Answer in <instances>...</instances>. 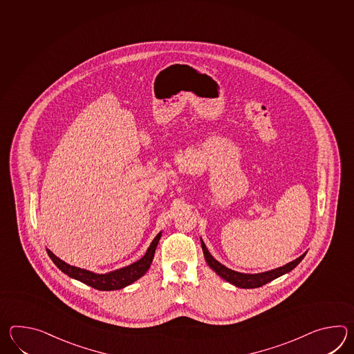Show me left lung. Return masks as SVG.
I'll return each mask as SVG.
<instances>
[{
    "instance_id": "1",
    "label": "left lung",
    "mask_w": 354,
    "mask_h": 354,
    "mask_svg": "<svg viewBox=\"0 0 354 354\" xmlns=\"http://www.w3.org/2000/svg\"><path fill=\"white\" fill-rule=\"evenodd\" d=\"M201 244H202V250H203L205 261H207V264L209 266V268L216 272V274L220 275L221 278L225 279L226 282L231 283V284H234V286L239 287V288H246V290L248 288H258V287H261V286H264L267 283L272 282L273 279H277L281 275L290 273L292 269H295V268L299 266L301 260L305 258L307 252H304L297 259L287 263L283 267L275 268V269L268 270V272H263V273L250 274V273H240V272H236V270H232L230 268L225 267L223 264H221L218 260L213 258L211 252H208V249H207V246H205L202 239H201Z\"/></svg>"
}]
</instances>
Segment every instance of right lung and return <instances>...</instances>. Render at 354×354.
<instances>
[{"label":"right lung","mask_w":354,"mask_h":354,"mask_svg":"<svg viewBox=\"0 0 354 354\" xmlns=\"http://www.w3.org/2000/svg\"><path fill=\"white\" fill-rule=\"evenodd\" d=\"M161 234L162 232H158L156 237L152 240L147 252L142 257L141 259L134 261L127 267L119 268V269L111 270L108 273H95L91 270L73 267V266H70L66 261L59 259L58 257H55V254L49 249H47V252L49 258L55 263L57 268L59 270H62L64 274L68 275L70 278L85 283L87 286L93 287L95 290H99V291H115V290H122L127 286L132 284L147 273L149 268L151 267V263L153 260V255L156 252L158 241L161 239Z\"/></svg>","instance_id":"add662e5"}]
</instances>
